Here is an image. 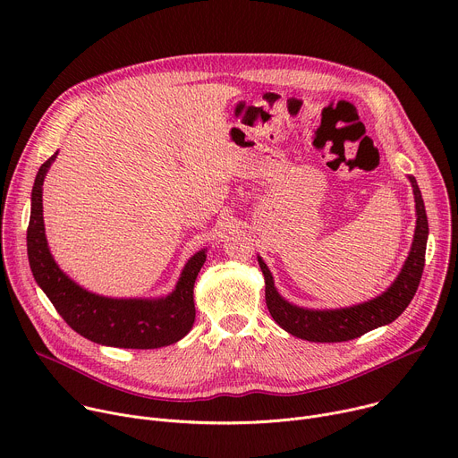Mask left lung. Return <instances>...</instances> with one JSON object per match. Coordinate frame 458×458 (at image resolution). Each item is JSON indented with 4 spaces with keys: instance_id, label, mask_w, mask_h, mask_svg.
<instances>
[{
    "instance_id": "left-lung-1",
    "label": "left lung",
    "mask_w": 458,
    "mask_h": 458,
    "mask_svg": "<svg viewBox=\"0 0 458 458\" xmlns=\"http://www.w3.org/2000/svg\"><path fill=\"white\" fill-rule=\"evenodd\" d=\"M412 184L414 202H417V230H414V239L409 258L396 277V281L378 298H374L367 303L354 305L349 309L338 310H309L290 305L284 301L274 286L272 274L268 267L258 258L259 267L265 276V300L270 316L274 321L284 328L290 335L319 344H335V342H349L363 336L365 332L387 325L394 321L411 303L414 293L420 284L424 263H426V242H428V216L426 206L420 193V188L409 177Z\"/></svg>"
}]
</instances>
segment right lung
Masks as SVG:
<instances>
[{"mask_svg": "<svg viewBox=\"0 0 458 458\" xmlns=\"http://www.w3.org/2000/svg\"><path fill=\"white\" fill-rule=\"evenodd\" d=\"M56 153L39 165L32 188L27 252L32 276L64 321L100 345L123 349H158L184 338L195 321L193 284L206 261L197 252L184 267L174 293L164 300H109L72 283L55 263L46 239L41 186Z\"/></svg>", "mask_w": 458, "mask_h": 458, "instance_id": "add662e5", "label": "right lung"}]
</instances>
